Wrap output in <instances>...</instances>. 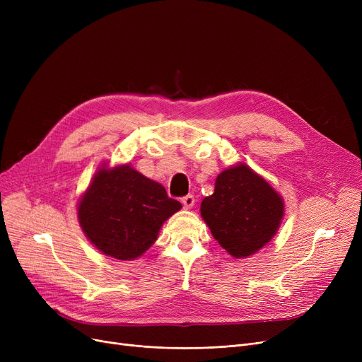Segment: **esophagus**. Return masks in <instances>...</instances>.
Returning <instances> with one entry per match:
<instances>
[{
	"label": "esophagus",
	"instance_id": "1",
	"mask_svg": "<svg viewBox=\"0 0 362 362\" xmlns=\"http://www.w3.org/2000/svg\"><path fill=\"white\" fill-rule=\"evenodd\" d=\"M182 204H183L185 208H192L194 204H195L194 195H186V197H183V198H182Z\"/></svg>",
	"mask_w": 362,
	"mask_h": 362
}]
</instances>
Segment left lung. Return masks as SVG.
Segmentation results:
<instances>
[{
	"instance_id": "8db88e82",
	"label": "left lung",
	"mask_w": 362,
	"mask_h": 362,
	"mask_svg": "<svg viewBox=\"0 0 362 362\" xmlns=\"http://www.w3.org/2000/svg\"><path fill=\"white\" fill-rule=\"evenodd\" d=\"M283 210L280 195L245 164L218 175L214 194L201 204L214 239L235 258L250 257L270 242Z\"/></svg>"
}]
</instances>
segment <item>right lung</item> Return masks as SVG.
<instances>
[{
    "instance_id": "right-lung-1",
    "label": "right lung",
    "mask_w": 362,
    "mask_h": 362,
    "mask_svg": "<svg viewBox=\"0 0 362 362\" xmlns=\"http://www.w3.org/2000/svg\"><path fill=\"white\" fill-rule=\"evenodd\" d=\"M182 208L165 189L130 165L101 168L79 202V223L97 248L135 259L156 242L161 224Z\"/></svg>"
}]
</instances>
